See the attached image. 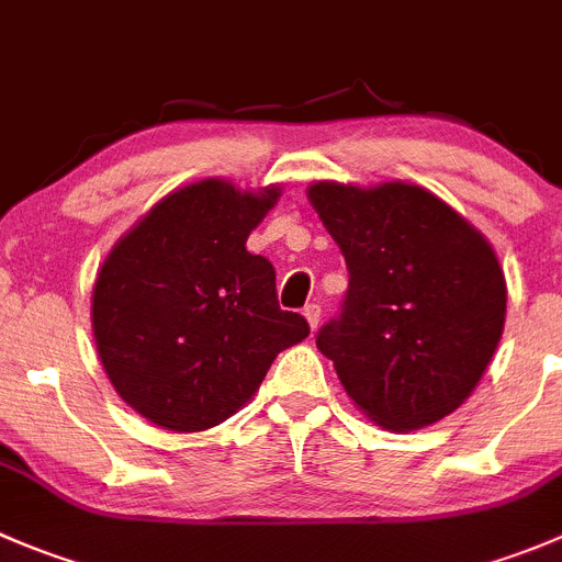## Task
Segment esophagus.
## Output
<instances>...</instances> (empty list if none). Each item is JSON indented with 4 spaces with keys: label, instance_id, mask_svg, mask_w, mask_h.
Returning <instances> with one entry per match:
<instances>
[{
    "label": "esophagus",
    "instance_id": "34e87169",
    "mask_svg": "<svg viewBox=\"0 0 562 562\" xmlns=\"http://www.w3.org/2000/svg\"><path fill=\"white\" fill-rule=\"evenodd\" d=\"M304 318H307V324H310V329H318V321H321V304H307V307H304Z\"/></svg>",
    "mask_w": 562,
    "mask_h": 562
}]
</instances>
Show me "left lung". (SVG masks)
Segmentation results:
<instances>
[{"instance_id":"8db88e82","label":"left lung","mask_w":562,"mask_h":562,"mask_svg":"<svg viewBox=\"0 0 562 562\" xmlns=\"http://www.w3.org/2000/svg\"><path fill=\"white\" fill-rule=\"evenodd\" d=\"M313 209L340 247L348 291L318 331L348 397L392 431L439 423L492 362L508 288L492 244L412 183L318 181Z\"/></svg>"}]
</instances>
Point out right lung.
<instances>
[{
  "mask_svg": "<svg viewBox=\"0 0 562 562\" xmlns=\"http://www.w3.org/2000/svg\"><path fill=\"white\" fill-rule=\"evenodd\" d=\"M280 187L222 178L167 194L112 247L92 288V335L117 395L167 431L236 414L274 357L310 335L277 304L274 266L247 238Z\"/></svg>",
  "mask_w": 562,
  "mask_h": 562,
  "instance_id": "add662e5",
  "label": "right lung"
}]
</instances>
